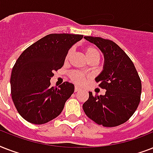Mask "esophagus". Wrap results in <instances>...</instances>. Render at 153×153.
Returning a JSON list of instances; mask_svg holds the SVG:
<instances>
[{"label": "esophagus", "instance_id": "34e87169", "mask_svg": "<svg viewBox=\"0 0 153 153\" xmlns=\"http://www.w3.org/2000/svg\"><path fill=\"white\" fill-rule=\"evenodd\" d=\"M81 91V89L79 88V87H78V86H75L74 87V92H79V91Z\"/></svg>", "mask_w": 153, "mask_h": 153}]
</instances>
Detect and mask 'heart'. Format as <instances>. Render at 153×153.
Segmentation results:
<instances>
[{
	"instance_id": "1",
	"label": "heart",
	"mask_w": 153,
	"mask_h": 153,
	"mask_svg": "<svg viewBox=\"0 0 153 153\" xmlns=\"http://www.w3.org/2000/svg\"><path fill=\"white\" fill-rule=\"evenodd\" d=\"M72 53H73L72 49H70L69 51H67L66 58H65L66 61H68L70 59V58L72 55ZM85 54H86V58L89 61H92V60H98V61L100 59V53L98 49L93 46H86L85 48ZM70 78L74 83L79 84V85L83 83L84 80H85V76L82 73L78 71L71 72L70 74Z\"/></svg>"
}]
</instances>
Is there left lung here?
Listing matches in <instances>:
<instances>
[{
    "instance_id": "left-lung-1",
    "label": "left lung",
    "mask_w": 153,
    "mask_h": 153,
    "mask_svg": "<svg viewBox=\"0 0 153 153\" xmlns=\"http://www.w3.org/2000/svg\"><path fill=\"white\" fill-rule=\"evenodd\" d=\"M95 44L104 55L103 70L95 81L105 89V95L93 96L82 108L95 123L105 127H115L125 123L137 109L141 94V81L135 66L126 53L117 44L101 37L85 36Z\"/></svg>"
}]
</instances>
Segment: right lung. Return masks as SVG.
Listing matches in <instances>:
<instances>
[{
  "mask_svg": "<svg viewBox=\"0 0 153 153\" xmlns=\"http://www.w3.org/2000/svg\"><path fill=\"white\" fill-rule=\"evenodd\" d=\"M82 35L50 34L23 51L11 74V94L18 113L30 123L42 125L61 114L74 86L65 82L51 87L53 71L64 64L69 49Z\"/></svg>",
  "mask_w": 153,
  "mask_h": 153,
  "instance_id": "obj_1",
  "label": "right lung"
}]
</instances>
